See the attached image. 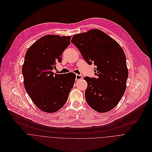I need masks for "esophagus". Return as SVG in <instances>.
<instances>
[{
    "label": "esophagus",
    "mask_w": 152,
    "mask_h": 152,
    "mask_svg": "<svg viewBox=\"0 0 152 152\" xmlns=\"http://www.w3.org/2000/svg\"><path fill=\"white\" fill-rule=\"evenodd\" d=\"M82 78H83L82 75H79V74H76V78H75L76 81H78V80H81Z\"/></svg>",
    "instance_id": "1"
}]
</instances>
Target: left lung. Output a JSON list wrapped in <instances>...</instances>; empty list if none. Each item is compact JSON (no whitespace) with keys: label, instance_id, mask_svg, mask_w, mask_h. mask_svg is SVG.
I'll return each instance as SVG.
<instances>
[{"label":"left lung","instance_id":"8db88e82","mask_svg":"<svg viewBox=\"0 0 152 152\" xmlns=\"http://www.w3.org/2000/svg\"><path fill=\"white\" fill-rule=\"evenodd\" d=\"M72 43L89 65L96 66V78L86 77L87 104L96 112L105 113L119 102L126 88L128 69L125 54L114 39L98 29L73 36Z\"/></svg>","mask_w":152,"mask_h":152}]
</instances>
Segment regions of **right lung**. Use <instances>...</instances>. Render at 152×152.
Instances as JSON below:
<instances>
[{
    "label": "right lung",
    "mask_w": 152,
    "mask_h": 152,
    "mask_svg": "<svg viewBox=\"0 0 152 152\" xmlns=\"http://www.w3.org/2000/svg\"><path fill=\"white\" fill-rule=\"evenodd\" d=\"M71 36L45 35L27 50L22 67L24 88L32 101L47 113L65 105L76 75L73 72L57 74L52 71L70 44Z\"/></svg>",
    "instance_id": "add662e5"
}]
</instances>
